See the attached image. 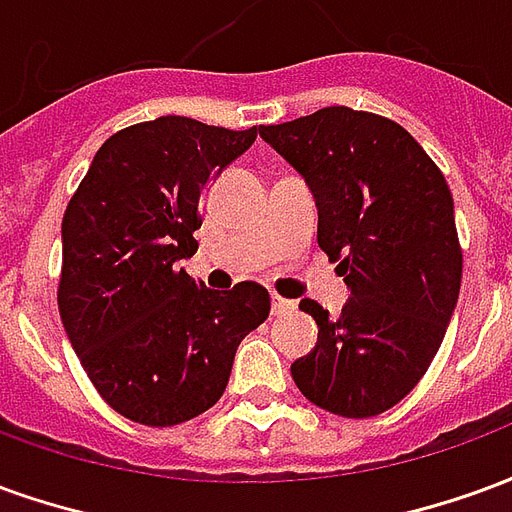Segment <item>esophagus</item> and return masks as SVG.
I'll return each instance as SVG.
<instances>
[{"mask_svg": "<svg viewBox=\"0 0 512 512\" xmlns=\"http://www.w3.org/2000/svg\"><path fill=\"white\" fill-rule=\"evenodd\" d=\"M293 310V301L279 299V296H271V315H285V312Z\"/></svg>", "mask_w": 512, "mask_h": 512, "instance_id": "34e87169", "label": "esophagus"}]
</instances>
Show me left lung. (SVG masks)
Segmentation results:
<instances>
[{"instance_id": "left-lung-1", "label": "left lung", "mask_w": 512, "mask_h": 512, "mask_svg": "<svg viewBox=\"0 0 512 512\" xmlns=\"http://www.w3.org/2000/svg\"><path fill=\"white\" fill-rule=\"evenodd\" d=\"M257 131L307 180L318 246L351 288L337 318L301 299L318 343L290 365L293 381L337 417L384 414L428 373L458 304L450 186L406 128L373 112L326 106Z\"/></svg>"}]
</instances>
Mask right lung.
Instances as JSON below:
<instances>
[{
	"label": "right lung",
	"mask_w": 512,
	"mask_h": 512,
	"mask_svg": "<svg viewBox=\"0 0 512 512\" xmlns=\"http://www.w3.org/2000/svg\"><path fill=\"white\" fill-rule=\"evenodd\" d=\"M257 139L167 115L109 136L62 216L60 318L84 373L117 414L150 428L222 397L246 334L268 318L257 282L208 290L197 252L208 183Z\"/></svg>",
	"instance_id": "add662e5"
}]
</instances>
